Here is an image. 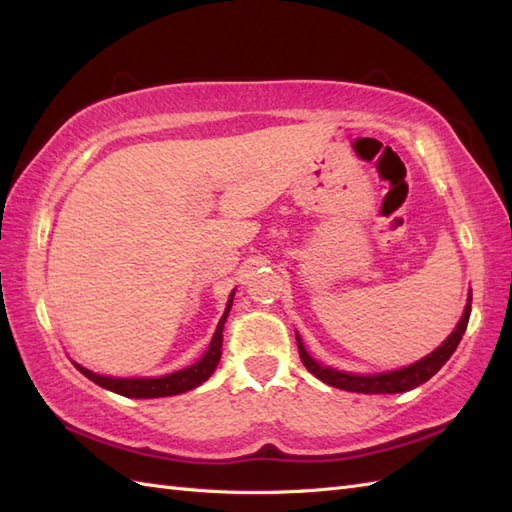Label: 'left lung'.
<instances>
[{
	"instance_id": "8db88e82",
	"label": "left lung",
	"mask_w": 512,
	"mask_h": 512,
	"mask_svg": "<svg viewBox=\"0 0 512 512\" xmlns=\"http://www.w3.org/2000/svg\"><path fill=\"white\" fill-rule=\"evenodd\" d=\"M471 317V297L469 303H466L462 319L458 323V328L453 330V334L444 341L436 352H431L429 356H424L422 361L413 363L409 367L396 369V372H387V374H374V376H356V374H345L339 372V369H330L319 365L314 358L303 350V343L297 336V345H299V356L301 363L306 365L310 374L323 380L325 385H332L336 389H345V391H356V394H400V391H409L413 387H418L422 383L438 372V369L449 361L451 354L455 352V347L460 345L462 336L466 332V325H469Z\"/></svg>"
}]
</instances>
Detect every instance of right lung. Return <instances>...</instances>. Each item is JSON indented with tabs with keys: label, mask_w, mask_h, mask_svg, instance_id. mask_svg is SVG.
Masks as SVG:
<instances>
[{
	"label": "right lung",
	"mask_w": 512,
	"mask_h": 512,
	"mask_svg": "<svg viewBox=\"0 0 512 512\" xmlns=\"http://www.w3.org/2000/svg\"><path fill=\"white\" fill-rule=\"evenodd\" d=\"M231 306H233V295L226 303V310L222 314L220 323H217V330L213 334L209 350H206V354L200 358L198 363L187 367V369H180V372H173L169 376H160V378H112V376L94 374L85 367H79V372L83 376H88L92 383L110 389V391H114V394L127 396V398H160V396L184 394V391L202 385L204 380L215 372L217 363H220L222 330H224V321L228 317V312H231Z\"/></svg>",
	"instance_id": "obj_1"
}]
</instances>
